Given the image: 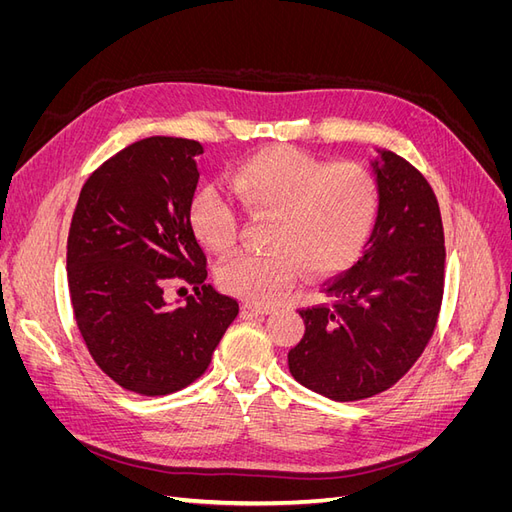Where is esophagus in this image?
<instances>
[{"instance_id":"1","label":"esophagus","mask_w":512,"mask_h":512,"mask_svg":"<svg viewBox=\"0 0 512 512\" xmlns=\"http://www.w3.org/2000/svg\"><path fill=\"white\" fill-rule=\"evenodd\" d=\"M243 309H245V312L254 314V316H260V318H262V316H269V314L275 312V307H271V305H254V303H245Z\"/></svg>"}]
</instances>
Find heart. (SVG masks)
<instances>
[{"instance_id": "obj_1", "label": "heart", "mask_w": 512, "mask_h": 512, "mask_svg": "<svg viewBox=\"0 0 512 512\" xmlns=\"http://www.w3.org/2000/svg\"><path fill=\"white\" fill-rule=\"evenodd\" d=\"M228 183L254 218H271L265 252H241L218 267L222 290L250 303H273L301 269L329 275L361 254L380 209V185L363 164H331L294 147L252 153L230 170ZM190 224L211 252L224 254L239 237V213L218 190H200Z\"/></svg>"}]
</instances>
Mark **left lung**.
<instances>
[{
	"instance_id": "left-lung-1",
	"label": "left lung",
	"mask_w": 512,
	"mask_h": 512,
	"mask_svg": "<svg viewBox=\"0 0 512 512\" xmlns=\"http://www.w3.org/2000/svg\"><path fill=\"white\" fill-rule=\"evenodd\" d=\"M378 153L380 209L365 252L324 286L329 303L299 309L305 335L288 352L294 380L333 401L374 397L404 378L429 344L444 294L438 198L410 162Z\"/></svg>"
}]
</instances>
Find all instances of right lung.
<instances>
[{"label":"right lung","instance_id":"right-lung-1","mask_svg":"<svg viewBox=\"0 0 512 512\" xmlns=\"http://www.w3.org/2000/svg\"><path fill=\"white\" fill-rule=\"evenodd\" d=\"M203 145L151 136L121 149L85 181L68 235L70 299L89 354L138 395L185 389L207 371L239 303L207 284L190 224ZM195 286L179 308L163 288Z\"/></svg>","mask_w":512,"mask_h":512}]
</instances>
